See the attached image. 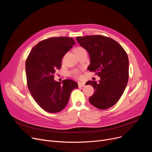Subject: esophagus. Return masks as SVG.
<instances>
[{"mask_svg": "<svg viewBox=\"0 0 152 152\" xmlns=\"http://www.w3.org/2000/svg\"><path fill=\"white\" fill-rule=\"evenodd\" d=\"M78 86H79V87H84L85 86V83H82V82H79Z\"/></svg>", "mask_w": 152, "mask_h": 152, "instance_id": "1", "label": "esophagus"}]
</instances>
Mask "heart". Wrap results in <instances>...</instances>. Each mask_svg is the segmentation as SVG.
Here are the masks:
<instances>
[{
    "mask_svg": "<svg viewBox=\"0 0 152 152\" xmlns=\"http://www.w3.org/2000/svg\"><path fill=\"white\" fill-rule=\"evenodd\" d=\"M84 50V49L82 47H77L75 49V53H76L77 52L81 51V50ZM69 75L73 77L78 78L80 76V73L77 69H73L72 71H71V72H69Z\"/></svg>",
    "mask_w": 152,
    "mask_h": 152,
    "instance_id": "1",
    "label": "heart"
}]
</instances>
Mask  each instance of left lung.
<instances>
[{"instance_id":"1","label":"left lung","mask_w":152,"mask_h":152,"mask_svg":"<svg viewBox=\"0 0 152 152\" xmlns=\"http://www.w3.org/2000/svg\"><path fill=\"white\" fill-rule=\"evenodd\" d=\"M76 39L89 54L88 70L100 77L98 83H86L95 90L94 94L88 98L90 103L99 109L113 106L123 95L128 81L126 53L114 39L103 35L77 37Z\"/></svg>"}]
</instances>
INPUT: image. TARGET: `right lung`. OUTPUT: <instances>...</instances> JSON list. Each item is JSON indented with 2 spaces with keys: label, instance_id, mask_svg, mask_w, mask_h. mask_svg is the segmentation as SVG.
<instances>
[{
  "label": "right lung",
  "instance_id": "1",
  "mask_svg": "<svg viewBox=\"0 0 152 152\" xmlns=\"http://www.w3.org/2000/svg\"><path fill=\"white\" fill-rule=\"evenodd\" d=\"M76 44L66 37L49 38L39 42L31 50L26 62L28 90L36 103L50 113L60 112L66 106L71 92L78 87L71 79L61 83L54 75L61 67L65 54Z\"/></svg>",
  "mask_w": 152,
  "mask_h": 152
}]
</instances>
